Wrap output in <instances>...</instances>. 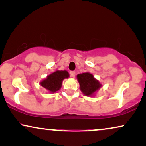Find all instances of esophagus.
Returning a JSON list of instances; mask_svg holds the SVG:
<instances>
[{
  "label": "esophagus",
  "instance_id": "esophagus-1",
  "mask_svg": "<svg viewBox=\"0 0 146 146\" xmlns=\"http://www.w3.org/2000/svg\"><path fill=\"white\" fill-rule=\"evenodd\" d=\"M70 75H71V77H75V72L73 71H71L70 72Z\"/></svg>",
  "mask_w": 146,
  "mask_h": 146
}]
</instances>
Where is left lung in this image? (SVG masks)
<instances>
[{
	"label": "left lung",
	"instance_id": "1",
	"mask_svg": "<svg viewBox=\"0 0 146 146\" xmlns=\"http://www.w3.org/2000/svg\"><path fill=\"white\" fill-rule=\"evenodd\" d=\"M80 85V89L85 96H91L101 87L98 81L94 79L93 75L89 73H83L77 76Z\"/></svg>",
	"mask_w": 146,
	"mask_h": 146
}]
</instances>
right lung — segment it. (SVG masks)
<instances>
[{
    "label": "right lung",
    "mask_w": 146,
    "mask_h": 146,
    "mask_svg": "<svg viewBox=\"0 0 146 146\" xmlns=\"http://www.w3.org/2000/svg\"><path fill=\"white\" fill-rule=\"evenodd\" d=\"M69 73L66 71H57L48 75L46 79L40 83V85L51 92H55L61 87L62 81L69 77Z\"/></svg>",
    "instance_id": "add662e5"
}]
</instances>
